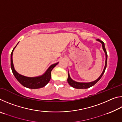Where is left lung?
I'll return each mask as SVG.
<instances>
[{"instance_id":"obj_1","label":"left lung","mask_w":122,"mask_h":122,"mask_svg":"<svg viewBox=\"0 0 122 122\" xmlns=\"http://www.w3.org/2000/svg\"><path fill=\"white\" fill-rule=\"evenodd\" d=\"M97 40L100 41V42L102 43V47L103 50H104L105 53H106V65H105V67L104 69L103 70V73L101 74V76L100 77H98V79H97L94 82H89V83H80V82H77L73 81V80L71 79L70 77L69 74L68 73V79L67 81L68 83L69 84L70 86H73V88H76V89H87L91 87V86H93L94 85H95L97 82L99 80L101 79V78L102 77V76H103V74H104L105 71H106V67H107V57H108V55H107V51L106 49V48H105V46H104V43L103 42V41H101L100 39H97Z\"/></svg>"}]
</instances>
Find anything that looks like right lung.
Listing matches in <instances>:
<instances>
[{"instance_id": "right-lung-1", "label": "right lung", "mask_w": 122, "mask_h": 122, "mask_svg": "<svg viewBox=\"0 0 122 122\" xmlns=\"http://www.w3.org/2000/svg\"><path fill=\"white\" fill-rule=\"evenodd\" d=\"M16 45L15 47L16 46ZM15 47L13 49L11 54V68L12 73H13V75L16 78V80L22 86L28 88L38 89L44 87L50 81L51 78V71L58 64V62L51 65L49 68L47 69L46 73L41 76L36 77H28L22 76L20 75V74H18L14 68L13 60H12V55H13V51L14 49L15 48Z\"/></svg>"}]
</instances>
